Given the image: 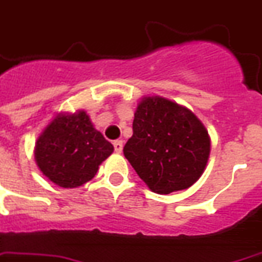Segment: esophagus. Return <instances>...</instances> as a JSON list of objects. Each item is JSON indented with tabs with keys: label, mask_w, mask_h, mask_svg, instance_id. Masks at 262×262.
<instances>
[{
	"label": "esophagus",
	"mask_w": 262,
	"mask_h": 262,
	"mask_svg": "<svg viewBox=\"0 0 262 262\" xmlns=\"http://www.w3.org/2000/svg\"><path fill=\"white\" fill-rule=\"evenodd\" d=\"M113 145H114V150H116L117 153L122 152V148H124V142H122V140H117V141L113 142Z\"/></svg>",
	"instance_id": "obj_1"
}]
</instances>
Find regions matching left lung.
<instances>
[{"mask_svg": "<svg viewBox=\"0 0 262 262\" xmlns=\"http://www.w3.org/2000/svg\"><path fill=\"white\" fill-rule=\"evenodd\" d=\"M210 146L208 132L191 110L165 98L144 97L124 155L153 192L167 195L201 178Z\"/></svg>", "mask_w": 262, "mask_h": 262, "instance_id": "8db88e82", "label": "left lung"}]
</instances>
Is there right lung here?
Masks as SVG:
<instances>
[{"mask_svg":"<svg viewBox=\"0 0 262 262\" xmlns=\"http://www.w3.org/2000/svg\"><path fill=\"white\" fill-rule=\"evenodd\" d=\"M114 146L91 124L84 110L60 113L39 136L35 160L56 186L75 188L90 182Z\"/></svg>","mask_w":262,"mask_h":262,"instance_id":"add662e5","label":"right lung"}]
</instances>
